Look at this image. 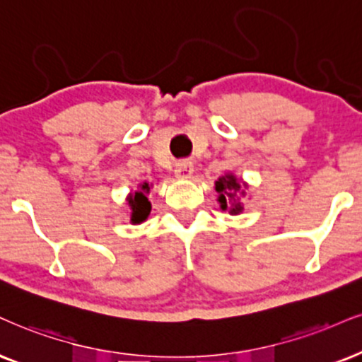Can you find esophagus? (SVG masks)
Masks as SVG:
<instances>
[{"label": "esophagus", "instance_id": "obj_1", "mask_svg": "<svg viewBox=\"0 0 362 362\" xmlns=\"http://www.w3.org/2000/svg\"><path fill=\"white\" fill-rule=\"evenodd\" d=\"M193 173L194 166L189 160H180V163L176 164V169H174V174H176L177 180H189V177L193 176Z\"/></svg>", "mask_w": 362, "mask_h": 362}]
</instances>
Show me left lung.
<instances>
[{
	"instance_id": "left-lung-1",
	"label": "left lung",
	"mask_w": 362,
	"mask_h": 362,
	"mask_svg": "<svg viewBox=\"0 0 362 362\" xmlns=\"http://www.w3.org/2000/svg\"><path fill=\"white\" fill-rule=\"evenodd\" d=\"M215 189L221 211H228L230 215H240L243 211L242 199L247 194L248 182L242 177H236L233 173H225L215 181Z\"/></svg>"
}]
</instances>
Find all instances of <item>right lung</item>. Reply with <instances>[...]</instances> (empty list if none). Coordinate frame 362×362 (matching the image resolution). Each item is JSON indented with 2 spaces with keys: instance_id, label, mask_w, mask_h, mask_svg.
I'll return each instance as SVG.
<instances>
[{
  "instance_id": "add662e5",
  "label": "right lung",
  "mask_w": 362,
  "mask_h": 362,
  "mask_svg": "<svg viewBox=\"0 0 362 362\" xmlns=\"http://www.w3.org/2000/svg\"><path fill=\"white\" fill-rule=\"evenodd\" d=\"M153 185L144 181L137 186L136 191H131L127 194L126 202L129 206V216H131L132 225H141L147 220V216L151 215V202L147 199V194H149Z\"/></svg>"
}]
</instances>
